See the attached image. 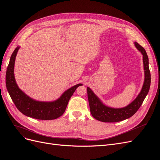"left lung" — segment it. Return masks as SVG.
<instances>
[{
    "instance_id": "8db88e82",
    "label": "left lung",
    "mask_w": 160,
    "mask_h": 160,
    "mask_svg": "<svg viewBox=\"0 0 160 160\" xmlns=\"http://www.w3.org/2000/svg\"><path fill=\"white\" fill-rule=\"evenodd\" d=\"M135 45L143 55V68L145 79L140 93L133 102L129 105L121 108H115L104 104L97 96L92 92L89 87H87V93L90 112L96 119L104 122H115L125 120L133 116L138 111L147 96L151 84V74L149 68V59L145 49L138 43L135 42Z\"/></svg>"
}]
</instances>
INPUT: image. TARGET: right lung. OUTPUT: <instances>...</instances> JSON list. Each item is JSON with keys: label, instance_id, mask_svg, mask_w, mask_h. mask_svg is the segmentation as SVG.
I'll return each instance as SVG.
<instances>
[{"label": "right lung", "instance_id": "right-lung-1", "mask_svg": "<svg viewBox=\"0 0 160 160\" xmlns=\"http://www.w3.org/2000/svg\"><path fill=\"white\" fill-rule=\"evenodd\" d=\"M19 48L17 47L12 52L6 73L7 88L15 105L23 115L36 119L53 120L60 117L65 112L68 103L76 89L82 84L72 86L53 102H42L32 99L19 89L15 79L14 66Z\"/></svg>", "mask_w": 160, "mask_h": 160}]
</instances>
